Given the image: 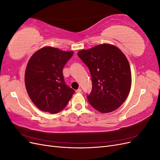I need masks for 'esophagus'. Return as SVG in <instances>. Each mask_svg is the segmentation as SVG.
<instances>
[{"label":"esophagus","mask_w":160,"mask_h":160,"mask_svg":"<svg viewBox=\"0 0 160 160\" xmlns=\"http://www.w3.org/2000/svg\"><path fill=\"white\" fill-rule=\"evenodd\" d=\"M81 88H79L78 89L76 90V93H81Z\"/></svg>","instance_id":"1"}]
</instances>
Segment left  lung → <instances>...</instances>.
<instances>
[{
	"label": "left lung",
	"instance_id": "left-lung-1",
	"mask_svg": "<svg viewBox=\"0 0 160 160\" xmlns=\"http://www.w3.org/2000/svg\"><path fill=\"white\" fill-rule=\"evenodd\" d=\"M88 67L92 90L87 98L101 113H109L123 103L131 89L132 74L126 57L119 49L101 44L77 53Z\"/></svg>",
	"mask_w": 160,
	"mask_h": 160
}]
</instances>
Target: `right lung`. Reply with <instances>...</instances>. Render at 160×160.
Returning a JSON list of instances; mask_svg holds the SVG:
<instances>
[{
  "label": "right lung",
  "instance_id": "1",
  "mask_svg": "<svg viewBox=\"0 0 160 160\" xmlns=\"http://www.w3.org/2000/svg\"><path fill=\"white\" fill-rule=\"evenodd\" d=\"M72 55V51L46 47L34 53L28 61L26 89L32 103L41 111L51 114L60 112L74 94L62 75V69Z\"/></svg>",
  "mask_w": 160,
  "mask_h": 160
}]
</instances>
